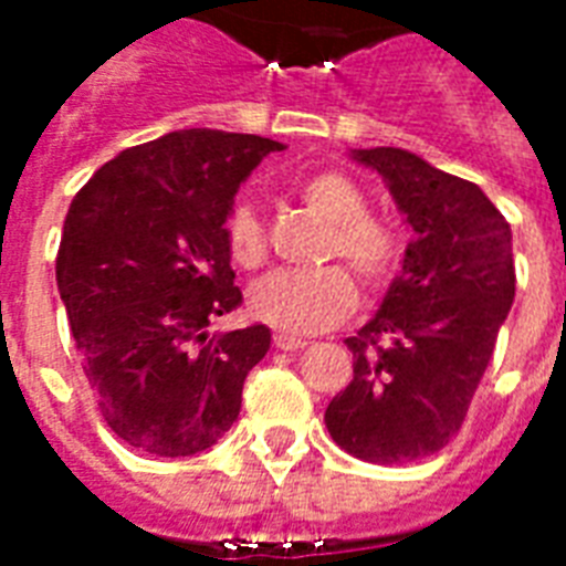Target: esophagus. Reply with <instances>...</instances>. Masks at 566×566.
Wrapping results in <instances>:
<instances>
[{"instance_id": "34e87169", "label": "esophagus", "mask_w": 566, "mask_h": 566, "mask_svg": "<svg viewBox=\"0 0 566 566\" xmlns=\"http://www.w3.org/2000/svg\"><path fill=\"white\" fill-rule=\"evenodd\" d=\"M273 346H275V349H284V353H293V349H305V346H308V340H305V337L291 335V332H282V328H279V332L273 335Z\"/></svg>"}]
</instances>
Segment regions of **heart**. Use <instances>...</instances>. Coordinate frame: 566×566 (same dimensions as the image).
Listing matches in <instances>:
<instances>
[{
	"mask_svg": "<svg viewBox=\"0 0 566 566\" xmlns=\"http://www.w3.org/2000/svg\"><path fill=\"white\" fill-rule=\"evenodd\" d=\"M305 208L328 222L323 261H346L370 291L394 282L405 258L402 234L387 220L370 213V199L355 179L340 170L308 172L296 181ZM222 243L231 264L258 270L270 255V231L249 199L229 205L222 217ZM344 264H328L308 273L275 270L249 291V308L258 319L282 332L314 335L344 323L358 305V287Z\"/></svg>",
	"mask_w": 566,
	"mask_h": 566,
	"instance_id": "obj_1",
	"label": "heart"
}]
</instances>
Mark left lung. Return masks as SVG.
I'll return each mask as SVG.
<instances>
[{
  "label": "left lung",
  "mask_w": 566,
  "mask_h": 566,
  "mask_svg": "<svg viewBox=\"0 0 566 566\" xmlns=\"http://www.w3.org/2000/svg\"><path fill=\"white\" fill-rule=\"evenodd\" d=\"M355 158L385 176L417 240L381 311L346 337L355 376L326 426L349 455L408 464L455 438L488 370L517 282L511 226L479 185L405 149Z\"/></svg>",
  "instance_id": "left-lung-1"
}]
</instances>
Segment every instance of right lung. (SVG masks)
<instances>
[{
	"instance_id": "obj_1",
	"label": "right lung",
	"mask_w": 566,
	"mask_h": 566,
	"mask_svg": "<svg viewBox=\"0 0 566 566\" xmlns=\"http://www.w3.org/2000/svg\"><path fill=\"white\" fill-rule=\"evenodd\" d=\"M279 149L258 135L172 132L99 167L66 211L57 291L102 420L137 452L196 455L238 420L270 328L208 335L243 302L222 217Z\"/></svg>"
}]
</instances>
